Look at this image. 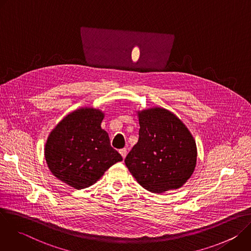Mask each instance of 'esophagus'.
<instances>
[{"label": "esophagus", "mask_w": 251, "mask_h": 251, "mask_svg": "<svg viewBox=\"0 0 251 251\" xmlns=\"http://www.w3.org/2000/svg\"><path fill=\"white\" fill-rule=\"evenodd\" d=\"M119 153L121 154V156L123 157V159H125V157H126V155H127V149H126V148L121 149V150H119Z\"/></svg>", "instance_id": "esophagus-1"}]
</instances>
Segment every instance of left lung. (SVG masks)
Listing matches in <instances>:
<instances>
[{"mask_svg": "<svg viewBox=\"0 0 251 251\" xmlns=\"http://www.w3.org/2000/svg\"><path fill=\"white\" fill-rule=\"evenodd\" d=\"M139 140L125 159L136 181L161 194L181 188L197 164L196 141L171 111L155 107L138 112Z\"/></svg>", "mask_w": 251, "mask_h": 251, "instance_id": "1", "label": "left lung"}]
</instances>
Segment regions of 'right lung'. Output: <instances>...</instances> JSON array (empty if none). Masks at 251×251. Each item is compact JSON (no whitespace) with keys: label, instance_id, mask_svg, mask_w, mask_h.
Instances as JSON below:
<instances>
[{"label":"right lung","instance_id":"add662e5","mask_svg":"<svg viewBox=\"0 0 251 251\" xmlns=\"http://www.w3.org/2000/svg\"><path fill=\"white\" fill-rule=\"evenodd\" d=\"M103 112L80 108L65 116L50 132L45 157L58 180L76 190L96 183L112 165L122 161L101 128Z\"/></svg>","mask_w":251,"mask_h":251}]
</instances>
